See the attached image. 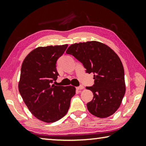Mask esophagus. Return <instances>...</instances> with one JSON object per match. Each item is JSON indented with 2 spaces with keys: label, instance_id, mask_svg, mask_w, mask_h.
Instances as JSON below:
<instances>
[{
  "label": "esophagus",
  "instance_id": "obj_1",
  "mask_svg": "<svg viewBox=\"0 0 146 146\" xmlns=\"http://www.w3.org/2000/svg\"><path fill=\"white\" fill-rule=\"evenodd\" d=\"M77 88V90H81L84 89V87L83 86H80L77 87V88Z\"/></svg>",
  "mask_w": 146,
  "mask_h": 146
}]
</instances>
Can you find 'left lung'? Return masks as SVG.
<instances>
[{
  "mask_svg": "<svg viewBox=\"0 0 146 146\" xmlns=\"http://www.w3.org/2000/svg\"><path fill=\"white\" fill-rule=\"evenodd\" d=\"M66 53L82 63L86 72L94 74V84L86 87L94 94L93 99L87 103L89 112L100 118L116 112L125 93L123 66L116 53L96 41L74 43Z\"/></svg>",
  "mask_w": 146,
  "mask_h": 146,
  "instance_id": "1",
  "label": "left lung"
}]
</instances>
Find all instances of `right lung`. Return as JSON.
Returning a JSON list of instances; mask_svg holds the SVG:
<instances>
[{"label": "right lung", "mask_w": 146, "mask_h": 146, "mask_svg": "<svg viewBox=\"0 0 146 146\" xmlns=\"http://www.w3.org/2000/svg\"><path fill=\"white\" fill-rule=\"evenodd\" d=\"M68 45L39 47L25 58L21 69L19 93L32 115L46 123L60 119L67 114L75 94L73 86L51 84L58 78L56 63Z\"/></svg>", "instance_id": "right-lung-1"}]
</instances>
